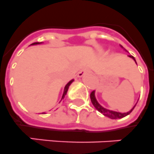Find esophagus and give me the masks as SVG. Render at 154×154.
Wrapping results in <instances>:
<instances>
[{"instance_id":"obj_1","label":"esophagus","mask_w":154,"mask_h":154,"mask_svg":"<svg viewBox=\"0 0 154 154\" xmlns=\"http://www.w3.org/2000/svg\"><path fill=\"white\" fill-rule=\"evenodd\" d=\"M89 71H90V69H89L88 68H85V69H81V70L80 71L79 73H78V77H83V76L85 74V73H88Z\"/></svg>"}]
</instances>
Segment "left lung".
Here are the masks:
<instances>
[{"instance_id": "left-lung-1", "label": "left lung", "mask_w": 154, "mask_h": 154, "mask_svg": "<svg viewBox=\"0 0 154 154\" xmlns=\"http://www.w3.org/2000/svg\"><path fill=\"white\" fill-rule=\"evenodd\" d=\"M121 47H122V46H121ZM129 57H131V59H133L135 61V59L133 57L132 55H129ZM135 63H136V61H135ZM90 98H91V103H92L93 106L95 107V109L99 111V112H100L101 113H103L104 116L109 117V118H111V119H120V118H122V117H126V116H127V115H128L129 113H131V112L133 110V109H134V108H135V105L134 106V107H133L132 109H131L130 111H128V112H127V113H119V112H116V111L107 109H106V108H104V107L102 106L99 105V103L97 102L96 99H95V91H91V92Z\"/></svg>"}]
</instances>
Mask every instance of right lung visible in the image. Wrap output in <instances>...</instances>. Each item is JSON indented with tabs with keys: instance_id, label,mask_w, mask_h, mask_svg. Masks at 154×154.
<instances>
[{
	"instance_id": "add662e5",
	"label": "right lung",
	"mask_w": 154,
	"mask_h": 154,
	"mask_svg": "<svg viewBox=\"0 0 154 154\" xmlns=\"http://www.w3.org/2000/svg\"><path fill=\"white\" fill-rule=\"evenodd\" d=\"M39 44H41V43H39V42H35V43H33V44H32V45H39ZM73 81V80H71V81H69V83L67 84V85L65 86V88H64V91H63V97H62L61 101H63V99H64V97H65V95H66L67 91H68V88H69V85H71V83H72ZM61 101H60V102H61Z\"/></svg>"
}]
</instances>
